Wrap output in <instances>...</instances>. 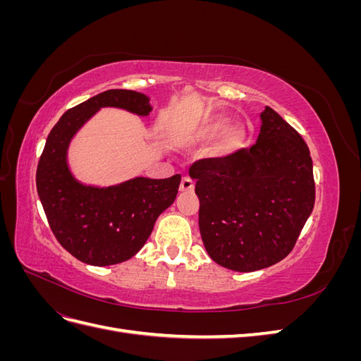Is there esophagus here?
I'll return each instance as SVG.
<instances>
[{"label":"esophagus","instance_id":"obj_1","mask_svg":"<svg viewBox=\"0 0 361 361\" xmlns=\"http://www.w3.org/2000/svg\"><path fill=\"white\" fill-rule=\"evenodd\" d=\"M180 191H192L194 190V180L191 179V178H188V176H185V178H182V180H180V188H179Z\"/></svg>","mask_w":361,"mask_h":361}]
</instances>
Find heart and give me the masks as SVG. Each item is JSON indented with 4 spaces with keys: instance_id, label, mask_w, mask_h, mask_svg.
Here are the masks:
<instances>
[{
    "instance_id": "b5f03b06",
    "label": "heart",
    "mask_w": 361,
    "mask_h": 361,
    "mask_svg": "<svg viewBox=\"0 0 361 361\" xmlns=\"http://www.w3.org/2000/svg\"><path fill=\"white\" fill-rule=\"evenodd\" d=\"M222 138L216 145L218 155H232L243 149L247 141V130L244 126H232V120L221 116L207 117L194 129L190 140L197 145L214 143L216 138Z\"/></svg>"
}]
</instances>
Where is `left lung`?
<instances>
[{
  "mask_svg": "<svg viewBox=\"0 0 361 361\" xmlns=\"http://www.w3.org/2000/svg\"><path fill=\"white\" fill-rule=\"evenodd\" d=\"M260 118L253 146L199 159L190 169L207 255L241 272L285 259L314 206L313 162L305 141L272 108L267 106Z\"/></svg>",
  "mask_w": 361,
  "mask_h": 361,
  "instance_id": "obj_1",
  "label": "left lung"
}]
</instances>
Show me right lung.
I'll return each instance as SVG.
<instances>
[{
	"mask_svg": "<svg viewBox=\"0 0 361 361\" xmlns=\"http://www.w3.org/2000/svg\"><path fill=\"white\" fill-rule=\"evenodd\" d=\"M102 106L138 116L152 111L149 97L134 90H106L64 113L51 129L37 164V192L54 236L84 264L108 267L133 257L154 231L161 212L178 195L180 174L135 178L108 188L85 187L68 169L72 137Z\"/></svg>",
	"mask_w": 361,
	"mask_h": 361,
	"instance_id": "add662e5",
	"label": "right lung"
}]
</instances>
